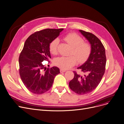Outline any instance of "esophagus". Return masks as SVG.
Segmentation results:
<instances>
[{
  "label": "esophagus",
  "instance_id": "34e87169",
  "mask_svg": "<svg viewBox=\"0 0 124 124\" xmlns=\"http://www.w3.org/2000/svg\"><path fill=\"white\" fill-rule=\"evenodd\" d=\"M66 72V70H63L62 69H60V72L61 73H63V72Z\"/></svg>",
  "mask_w": 124,
  "mask_h": 124
}]
</instances>
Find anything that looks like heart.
<instances>
[{
  "label": "heart",
  "instance_id": "1",
  "mask_svg": "<svg viewBox=\"0 0 124 124\" xmlns=\"http://www.w3.org/2000/svg\"><path fill=\"white\" fill-rule=\"evenodd\" d=\"M71 47V54L75 55L61 56L57 58L55 64L63 69H67L76 64L78 59L79 62H82L87 59L91 53V47L88 42L83 41L81 37L75 33L67 34L63 38ZM58 39H54L49 45V50L51 54L55 55L57 53L59 44Z\"/></svg>",
  "mask_w": 124,
  "mask_h": 124
}]
</instances>
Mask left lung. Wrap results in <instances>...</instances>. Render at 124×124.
I'll use <instances>...</instances> for the list:
<instances>
[{"label":"left lung","instance_id":"left-lung-1","mask_svg":"<svg viewBox=\"0 0 124 124\" xmlns=\"http://www.w3.org/2000/svg\"><path fill=\"white\" fill-rule=\"evenodd\" d=\"M79 31L90 42L91 51L87 60L78 67L83 73L73 71L74 77L69 86L75 93L84 95L92 92L99 84L105 72L106 58L105 48L98 37L88 32Z\"/></svg>","mask_w":124,"mask_h":124}]
</instances>
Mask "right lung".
Listing matches in <instances>:
<instances>
[{
	"mask_svg": "<svg viewBox=\"0 0 124 124\" xmlns=\"http://www.w3.org/2000/svg\"><path fill=\"white\" fill-rule=\"evenodd\" d=\"M63 30H42L31 34L25 41L19 58V73L24 85L32 93L41 94L49 90L55 77L60 73L57 67L46 68L42 62L51 58L49 45Z\"/></svg>",
	"mask_w": 124,
	"mask_h": 124,
	"instance_id": "add662e5",
	"label": "right lung"
}]
</instances>
